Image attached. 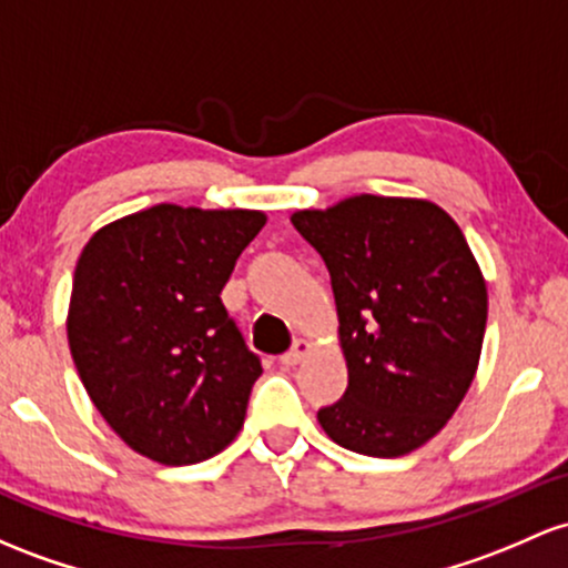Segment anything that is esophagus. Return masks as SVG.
<instances>
[{
	"mask_svg": "<svg viewBox=\"0 0 568 568\" xmlns=\"http://www.w3.org/2000/svg\"><path fill=\"white\" fill-rule=\"evenodd\" d=\"M310 353H313V342H307V339H298L296 345L291 347V351L285 353L283 358H280V361H283L285 366H298V364H302L304 358H307Z\"/></svg>",
	"mask_w": 568,
	"mask_h": 568,
	"instance_id": "esophagus-1",
	"label": "esophagus"
}]
</instances>
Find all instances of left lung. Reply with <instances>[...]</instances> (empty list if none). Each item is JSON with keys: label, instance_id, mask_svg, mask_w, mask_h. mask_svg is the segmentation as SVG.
Wrapping results in <instances>:
<instances>
[{"label": "left lung", "instance_id": "1", "mask_svg": "<svg viewBox=\"0 0 568 568\" xmlns=\"http://www.w3.org/2000/svg\"><path fill=\"white\" fill-rule=\"evenodd\" d=\"M296 232L332 274L347 390L317 423L375 458L417 450L445 428L477 375L488 288L458 223L407 196L296 210Z\"/></svg>", "mask_w": 568, "mask_h": 568}]
</instances>
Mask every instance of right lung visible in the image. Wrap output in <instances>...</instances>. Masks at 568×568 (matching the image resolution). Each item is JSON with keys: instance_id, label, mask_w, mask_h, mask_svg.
Segmentation results:
<instances>
[{"instance_id": "1", "label": "right lung", "mask_w": 568, "mask_h": 568, "mask_svg": "<svg viewBox=\"0 0 568 568\" xmlns=\"http://www.w3.org/2000/svg\"><path fill=\"white\" fill-rule=\"evenodd\" d=\"M261 210L155 204L108 223L74 266L67 339L108 426L140 456L189 466L245 423L261 375L221 302Z\"/></svg>"}]
</instances>
